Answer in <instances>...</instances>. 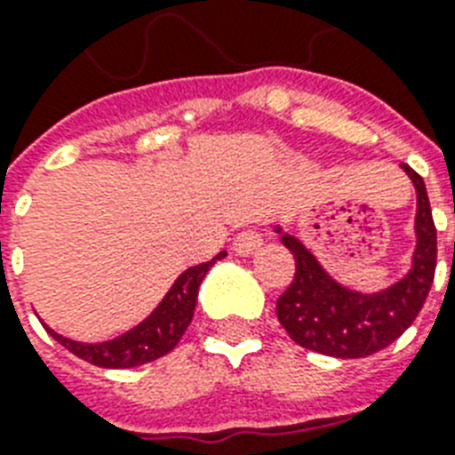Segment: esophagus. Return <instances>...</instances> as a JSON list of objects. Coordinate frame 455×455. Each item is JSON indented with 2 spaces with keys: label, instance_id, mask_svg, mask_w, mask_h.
I'll list each match as a JSON object with an SVG mask.
<instances>
[{
  "label": "esophagus",
  "instance_id": "obj_1",
  "mask_svg": "<svg viewBox=\"0 0 455 455\" xmlns=\"http://www.w3.org/2000/svg\"><path fill=\"white\" fill-rule=\"evenodd\" d=\"M262 234L257 228H245L234 238V250L238 255H255L257 250L262 248Z\"/></svg>",
  "mask_w": 455,
  "mask_h": 455
}]
</instances>
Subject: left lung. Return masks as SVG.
Masks as SVG:
<instances>
[{"mask_svg":"<svg viewBox=\"0 0 455 455\" xmlns=\"http://www.w3.org/2000/svg\"><path fill=\"white\" fill-rule=\"evenodd\" d=\"M416 186V252L411 271L380 292H356L339 285L316 257L283 228L281 243L295 257V276L278 298L276 316L299 347L335 359H361L392 345L423 309L437 269V228L423 177L402 164Z\"/></svg>","mask_w":455,"mask_h":455,"instance_id":"1","label":"left lung"}]
</instances>
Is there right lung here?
I'll use <instances>...</instances> for the list:
<instances>
[{
    "mask_svg": "<svg viewBox=\"0 0 455 455\" xmlns=\"http://www.w3.org/2000/svg\"><path fill=\"white\" fill-rule=\"evenodd\" d=\"M227 257V252H220L212 257L210 262H203L198 267L186 269L181 276L174 281L170 292L164 295L163 302L157 304L151 316L144 318L137 328H132L124 335L108 342H96V345H87V342H75L70 338H63L59 332H53L52 328H46L56 342L66 347L68 352H73L75 356L94 363L101 368H134L148 361H156L172 352L177 342L181 339L184 331L188 328L193 318V309L198 302V288L203 283V278L210 271L217 259Z\"/></svg>",
    "mask_w": 455,
    "mask_h": 455,
    "instance_id": "1",
    "label": "right lung"
}]
</instances>
